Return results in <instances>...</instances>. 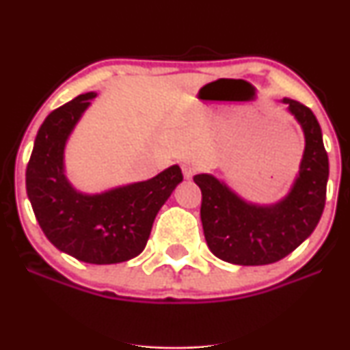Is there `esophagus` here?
<instances>
[{
  "label": "esophagus",
  "instance_id": "34e87169",
  "mask_svg": "<svg viewBox=\"0 0 350 350\" xmlns=\"http://www.w3.org/2000/svg\"><path fill=\"white\" fill-rule=\"evenodd\" d=\"M180 170H183L184 178L191 179L192 176H194L196 172H198V166H196V164L191 163V161H184L183 164H180Z\"/></svg>",
  "mask_w": 350,
  "mask_h": 350
}]
</instances>
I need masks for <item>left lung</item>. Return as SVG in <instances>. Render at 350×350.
I'll return each instance as SVG.
<instances>
[{"label":"left lung","mask_w":350,"mask_h":350,"mask_svg":"<svg viewBox=\"0 0 350 350\" xmlns=\"http://www.w3.org/2000/svg\"><path fill=\"white\" fill-rule=\"evenodd\" d=\"M283 102L303 126L306 148L298 179L281 202L253 206L214 176H194L202 192L204 235L211 252L224 262L243 267L280 262L312 234L323 215L329 159L321 126L311 108L290 98Z\"/></svg>","instance_id":"obj_1"}]
</instances>
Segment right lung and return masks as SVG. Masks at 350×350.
Masks as SVG:
<instances>
[{"label":"right lung","mask_w":350,"mask_h":350,"mask_svg":"<svg viewBox=\"0 0 350 350\" xmlns=\"http://www.w3.org/2000/svg\"><path fill=\"white\" fill-rule=\"evenodd\" d=\"M94 92L47 115L26 170L27 198L49 242L85 263L111 265L135 258L146 247L152 222L183 180L179 166L143 183L83 196L64 176V146Z\"/></svg>","instance_id":"right-lung-1"}]
</instances>
